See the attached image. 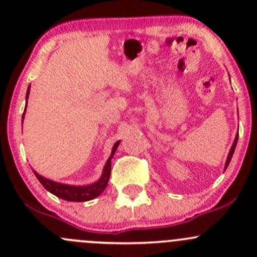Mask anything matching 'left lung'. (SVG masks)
Segmentation results:
<instances>
[{
	"instance_id": "left-lung-1",
	"label": "left lung",
	"mask_w": 257,
	"mask_h": 257,
	"mask_svg": "<svg viewBox=\"0 0 257 257\" xmlns=\"http://www.w3.org/2000/svg\"><path fill=\"white\" fill-rule=\"evenodd\" d=\"M237 138H239V133H237V134H236V137H235V141H234V143H232L231 148H230V152H229V154H227V159H226V163H225V170H226L227 165L230 164V160H231V158H232V154H234V152H235V148H236V144H237Z\"/></svg>"
}]
</instances>
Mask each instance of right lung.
I'll list each match as a JSON object with an SVG mask.
<instances>
[{"instance_id":"add662e5","label":"right lung","mask_w":257,"mask_h":257,"mask_svg":"<svg viewBox=\"0 0 257 257\" xmlns=\"http://www.w3.org/2000/svg\"><path fill=\"white\" fill-rule=\"evenodd\" d=\"M30 88L28 87L27 93H26V100L28 99V95H30ZM26 107H27V103H26ZM25 113H26V108L25 112L22 114V123H23V118H25ZM120 141L116 142L115 144L113 145L112 153H110V157L108 158L107 163H105L104 168H103V173L100 175V178L98 179L95 183L90 184V185H83V186H76V185H68V184H62V183H57V181L51 180V179H47L42 175L38 174L37 172L33 170L35 175L37 177L40 183L45 186V189H47L49 193H52L53 195L58 196V198L63 199V200L67 201H88L92 200V199H95L97 196H99L100 194L104 191V189L107 188V184L109 181V177H110V167H112V158L115 153L116 148H118Z\"/></svg>"}]
</instances>
